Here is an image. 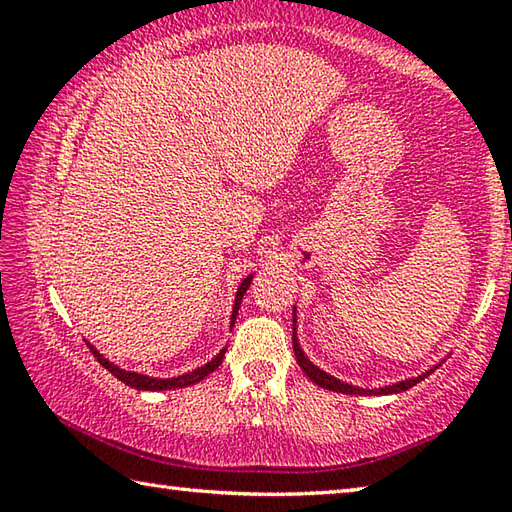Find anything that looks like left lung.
<instances>
[{"mask_svg": "<svg viewBox=\"0 0 512 512\" xmlns=\"http://www.w3.org/2000/svg\"><path fill=\"white\" fill-rule=\"evenodd\" d=\"M293 352H296V361L298 366L302 368V372L314 381L316 386L320 388H327V391H334V393H345V395H391V393H402V391H409L411 386L418 384L424 377H429V372H422V375L413 377V379H404L400 384H393V386H384V388H375V391H366V388H359V386H352V384H345V381L336 379L332 375H327L325 370H320L318 366H314L307 357L305 352L300 350V343H298V336H296V311H293Z\"/></svg>", "mask_w": 512, "mask_h": 512, "instance_id": "1", "label": "left lung"}]
</instances>
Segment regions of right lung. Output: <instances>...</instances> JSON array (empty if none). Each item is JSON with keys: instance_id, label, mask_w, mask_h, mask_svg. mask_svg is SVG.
Wrapping results in <instances>:
<instances>
[{"instance_id": "add662e5", "label": "right lung", "mask_w": 512, "mask_h": 512, "mask_svg": "<svg viewBox=\"0 0 512 512\" xmlns=\"http://www.w3.org/2000/svg\"><path fill=\"white\" fill-rule=\"evenodd\" d=\"M250 282H253V275H248L246 280L239 284V289H237V298H235V307H232L230 327L235 325V320H237V311H239V307H241V300H244V293H246V291H248V287H250ZM88 348H90V352L94 354V357H97V361L101 363V366L110 372V375H115L119 381H124L126 386L137 388V391H171V388H185V386L198 384V381L205 379L207 375H210V372H214L216 368L221 366V361H223V357H225V350H228V348H223L219 354H216V357H214L212 361H207L205 366L196 368V370H192V372H187V375L171 377V379H158V377L142 375V372H131V370L119 368V366H115V363H112V361H108L106 357H103V354H99V350L94 348V345H90V343H88Z\"/></svg>"}]
</instances>
